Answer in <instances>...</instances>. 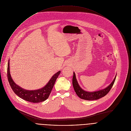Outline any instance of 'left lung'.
Returning a JSON list of instances; mask_svg holds the SVG:
<instances>
[{"instance_id":"8db88e82","label":"left lung","mask_w":131,"mask_h":131,"mask_svg":"<svg viewBox=\"0 0 131 131\" xmlns=\"http://www.w3.org/2000/svg\"><path fill=\"white\" fill-rule=\"evenodd\" d=\"M73 86L74 87V89L75 90V92L76 93L77 95L81 99H83L85 100H88V101H92V100H98L102 97H104L105 96L110 90L112 87L113 86L116 77V75L115 77H114L113 80L112 82L108 85L107 87L99 90L97 91H85L84 89H83L79 84H78V82L77 81V80L76 79V75L75 72L73 73Z\"/></svg>"}]
</instances>
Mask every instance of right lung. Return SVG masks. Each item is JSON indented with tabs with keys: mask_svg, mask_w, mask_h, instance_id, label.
<instances>
[{
	"mask_svg": "<svg viewBox=\"0 0 131 131\" xmlns=\"http://www.w3.org/2000/svg\"><path fill=\"white\" fill-rule=\"evenodd\" d=\"M60 72V71H59L55 73L44 87L36 90H27L19 86L14 81L10 74L9 59L7 64V79L12 89L15 94L20 98L32 103H40L48 98Z\"/></svg>",
	"mask_w": 131,
	"mask_h": 131,
	"instance_id": "obj_1",
	"label": "right lung"
}]
</instances>
